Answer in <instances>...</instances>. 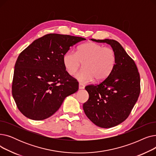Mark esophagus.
Masks as SVG:
<instances>
[{
    "label": "esophagus",
    "mask_w": 156,
    "mask_h": 156,
    "mask_svg": "<svg viewBox=\"0 0 156 156\" xmlns=\"http://www.w3.org/2000/svg\"><path fill=\"white\" fill-rule=\"evenodd\" d=\"M85 88V85L82 83H79V89H83Z\"/></svg>",
    "instance_id": "34e87169"
}]
</instances>
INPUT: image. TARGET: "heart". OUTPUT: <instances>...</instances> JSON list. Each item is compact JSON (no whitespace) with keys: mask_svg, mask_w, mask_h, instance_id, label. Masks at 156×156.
Listing matches in <instances>:
<instances>
[{"mask_svg":"<svg viewBox=\"0 0 156 156\" xmlns=\"http://www.w3.org/2000/svg\"><path fill=\"white\" fill-rule=\"evenodd\" d=\"M116 59L113 48L95 42H87L80 45L76 52L71 51L66 52L62 62L65 69L71 75H75L83 64L84 68L76 77L81 82L87 83L94 78L96 81L105 80L114 69Z\"/></svg>","mask_w":156,"mask_h":156,"instance_id":"heart-1","label":"heart"}]
</instances>
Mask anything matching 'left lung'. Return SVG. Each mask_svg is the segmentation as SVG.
Instances as JSON below:
<instances>
[{
  "mask_svg": "<svg viewBox=\"0 0 156 156\" xmlns=\"http://www.w3.org/2000/svg\"><path fill=\"white\" fill-rule=\"evenodd\" d=\"M109 44L116 54V64L111 75L97 85L85 87L88 100L83 104L86 116L101 128L123 122L129 115L140 93V78L136 66L121 45L114 40H95Z\"/></svg>",
  "mask_w": 156,
  "mask_h": 156,
  "instance_id": "obj_1",
  "label": "left lung"
}]
</instances>
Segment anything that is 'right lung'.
I'll use <instances>...</instances> for the list:
<instances>
[{
	"label": "right lung",
	"mask_w": 156,
	"mask_h": 156,
	"mask_svg": "<svg viewBox=\"0 0 156 156\" xmlns=\"http://www.w3.org/2000/svg\"><path fill=\"white\" fill-rule=\"evenodd\" d=\"M84 38L47 34L35 40L16 62L12 94L20 111L33 120H43L59 109L67 96L78 90L66 71L62 57Z\"/></svg>",
	"instance_id": "right-lung-1"
}]
</instances>
